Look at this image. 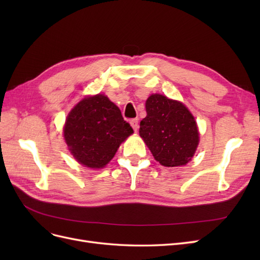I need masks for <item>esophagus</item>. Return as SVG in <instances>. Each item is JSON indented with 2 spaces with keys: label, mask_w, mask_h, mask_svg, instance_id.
<instances>
[{
  "label": "esophagus",
  "mask_w": 260,
  "mask_h": 260,
  "mask_svg": "<svg viewBox=\"0 0 260 260\" xmlns=\"http://www.w3.org/2000/svg\"><path fill=\"white\" fill-rule=\"evenodd\" d=\"M138 119L136 118V119H131L130 120V124H131V127L133 128V130H135L136 132L138 131V129H139V124H138Z\"/></svg>",
  "instance_id": "34e87169"
}]
</instances>
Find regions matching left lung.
Returning a JSON list of instances; mask_svg holds the SVG:
<instances>
[{
	"label": "left lung",
	"mask_w": 260,
	"mask_h": 260,
	"mask_svg": "<svg viewBox=\"0 0 260 260\" xmlns=\"http://www.w3.org/2000/svg\"><path fill=\"white\" fill-rule=\"evenodd\" d=\"M146 117L140 122V137L154 158L165 167L184 166L200 142L198 124L181 102L152 94L145 103Z\"/></svg>",
	"instance_id": "1"
}]
</instances>
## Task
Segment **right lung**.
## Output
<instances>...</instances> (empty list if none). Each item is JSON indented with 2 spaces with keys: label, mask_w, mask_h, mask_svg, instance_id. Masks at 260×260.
Here are the masks:
<instances>
[{
  "label": "right lung",
  "mask_w": 260,
  "mask_h": 260,
  "mask_svg": "<svg viewBox=\"0 0 260 260\" xmlns=\"http://www.w3.org/2000/svg\"><path fill=\"white\" fill-rule=\"evenodd\" d=\"M133 133L120 109L104 94L86 96L67 116L64 138L75 159L89 168L105 167Z\"/></svg>",
  "instance_id": "1"
}]
</instances>
